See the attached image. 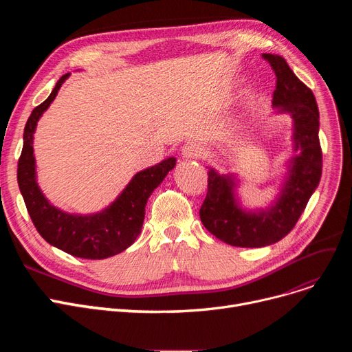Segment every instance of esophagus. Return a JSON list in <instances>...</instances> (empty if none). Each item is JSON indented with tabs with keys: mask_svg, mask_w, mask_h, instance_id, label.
<instances>
[{
	"mask_svg": "<svg viewBox=\"0 0 352 352\" xmlns=\"http://www.w3.org/2000/svg\"><path fill=\"white\" fill-rule=\"evenodd\" d=\"M181 154H182L184 158H187V160L199 158L202 155V148H201V145L198 142L191 141V142H187L186 145L182 146Z\"/></svg>",
	"mask_w": 352,
	"mask_h": 352,
	"instance_id": "obj_1",
	"label": "esophagus"
}]
</instances>
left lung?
Here are the masks:
<instances>
[{
	"mask_svg": "<svg viewBox=\"0 0 352 352\" xmlns=\"http://www.w3.org/2000/svg\"><path fill=\"white\" fill-rule=\"evenodd\" d=\"M263 58L270 63L276 77L272 107L276 114H289L292 118L295 154L288 160L280 192L270 207L245 210L236 195L235 175L218 174L210 168L208 192L199 210L202 224L212 235L243 248H260L283 239L297 224L322 173L316 97L281 55L263 54Z\"/></svg>",
	"mask_w": 352,
	"mask_h": 352,
	"instance_id": "left-lung-1",
	"label": "left lung"
}]
</instances>
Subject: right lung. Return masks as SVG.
I'll return each mask as SVG.
<instances>
[{
	"label": "right lung",
	"mask_w": 352,
	"mask_h": 352,
	"mask_svg": "<svg viewBox=\"0 0 352 352\" xmlns=\"http://www.w3.org/2000/svg\"><path fill=\"white\" fill-rule=\"evenodd\" d=\"M69 72L55 84L50 97L32 109L24 128V145L18 160L16 179L32 223L45 241L69 255L85 260H104L133 245L142 230L146 201L174 166L170 157L137 173L114 202L96 214H69L44 197L36 184L34 133L36 122L57 97Z\"/></svg>",
	"instance_id": "add662e5"
}]
</instances>
